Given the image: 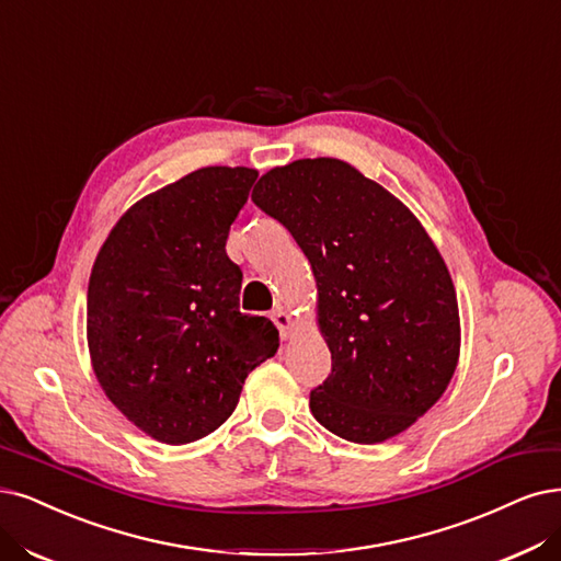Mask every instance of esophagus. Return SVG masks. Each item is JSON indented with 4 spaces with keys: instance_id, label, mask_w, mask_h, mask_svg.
<instances>
[{
    "instance_id": "34e87169",
    "label": "esophagus",
    "mask_w": 561,
    "mask_h": 561,
    "mask_svg": "<svg viewBox=\"0 0 561 561\" xmlns=\"http://www.w3.org/2000/svg\"><path fill=\"white\" fill-rule=\"evenodd\" d=\"M270 319H273V323L279 328V335L284 340L291 335V317H288V312H286L284 307H275L273 314H270Z\"/></svg>"
}]
</instances>
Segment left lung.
Instances as JSON below:
<instances>
[{"instance_id":"left-lung-1","label":"left lung","mask_w":561,"mask_h":561,"mask_svg":"<svg viewBox=\"0 0 561 561\" xmlns=\"http://www.w3.org/2000/svg\"><path fill=\"white\" fill-rule=\"evenodd\" d=\"M252 201L305 252L333 369L309 392L337 437L379 444L437 402L460 356L448 267L421 221L346 161L298 159L267 171Z\"/></svg>"}]
</instances>
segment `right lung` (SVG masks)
<instances>
[{
    "label": "right lung",
    "instance_id": "right-lung-1",
    "mask_svg": "<svg viewBox=\"0 0 561 561\" xmlns=\"http://www.w3.org/2000/svg\"><path fill=\"white\" fill-rule=\"evenodd\" d=\"M259 173L207 165L140 198L115 224L88 286V344L108 400L163 444L231 416L244 379L279 348L265 317L240 312L242 270L226 256Z\"/></svg>",
    "mask_w": 561,
    "mask_h": 561
}]
</instances>
